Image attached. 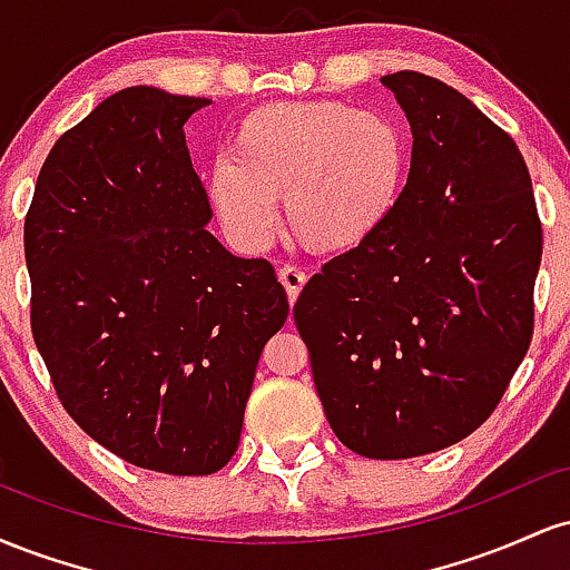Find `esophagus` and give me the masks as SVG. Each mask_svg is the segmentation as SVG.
<instances>
[{
  "instance_id": "esophagus-1",
  "label": "esophagus",
  "mask_w": 570,
  "mask_h": 570,
  "mask_svg": "<svg viewBox=\"0 0 570 570\" xmlns=\"http://www.w3.org/2000/svg\"><path fill=\"white\" fill-rule=\"evenodd\" d=\"M278 281H281V284H284L286 297H289V303L294 305V303H297L299 292H303L307 276H305L303 271H299V267L286 265V267H281V271H278Z\"/></svg>"
}]
</instances>
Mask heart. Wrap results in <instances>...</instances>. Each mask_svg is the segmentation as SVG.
I'll return each instance as SVG.
<instances>
[{"mask_svg":"<svg viewBox=\"0 0 570 570\" xmlns=\"http://www.w3.org/2000/svg\"><path fill=\"white\" fill-rule=\"evenodd\" d=\"M407 166V136L381 109L330 98L273 101L233 130L230 160L212 168L208 198L238 244H265L284 200L294 240L345 254L394 214Z\"/></svg>","mask_w":570,"mask_h":570,"instance_id":"obj_1","label":"heart"}]
</instances>
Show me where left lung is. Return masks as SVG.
Wrapping results in <instances>:
<instances>
[{
	"mask_svg": "<svg viewBox=\"0 0 570 570\" xmlns=\"http://www.w3.org/2000/svg\"><path fill=\"white\" fill-rule=\"evenodd\" d=\"M412 128L407 185L367 244L294 305L337 440L396 461L461 442L499 407L533 337L541 219L507 130L421 71L381 80Z\"/></svg>",
	"mask_w": 570,
	"mask_h": 570,
	"instance_id": "left-lung-1",
	"label": "left lung"
}]
</instances>
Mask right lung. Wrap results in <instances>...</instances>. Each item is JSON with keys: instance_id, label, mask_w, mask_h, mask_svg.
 Segmentation results:
<instances>
[{"instance_id": "obj_1", "label": "right lung", "mask_w": 570, "mask_h": 570, "mask_svg": "<svg viewBox=\"0 0 570 570\" xmlns=\"http://www.w3.org/2000/svg\"><path fill=\"white\" fill-rule=\"evenodd\" d=\"M208 98L136 85L69 128L23 222L31 335L63 410L122 461L200 476L230 461L289 303L233 257L185 144Z\"/></svg>"}]
</instances>
